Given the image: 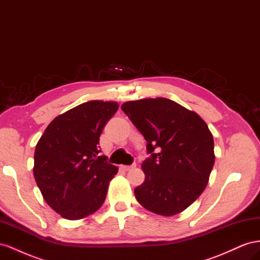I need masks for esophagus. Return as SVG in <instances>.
Returning <instances> with one entry per match:
<instances>
[{
  "instance_id": "1",
  "label": "esophagus",
  "mask_w": 260,
  "mask_h": 260,
  "mask_svg": "<svg viewBox=\"0 0 260 260\" xmlns=\"http://www.w3.org/2000/svg\"><path fill=\"white\" fill-rule=\"evenodd\" d=\"M136 166H137L136 164H132L131 166H123V165H122V166H120V168H121L122 170H124V171H129V170H131V169H133V168H136Z\"/></svg>"
}]
</instances>
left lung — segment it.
<instances>
[{"label": "left lung", "mask_w": 260, "mask_h": 260, "mask_svg": "<svg viewBox=\"0 0 260 260\" xmlns=\"http://www.w3.org/2000/svg\"><path fill=\"white\" fill-rule=\"evenodd\" d=\"M121 109L147 142L145 180L135 188L138 202L166 217L183 211L205 190L215 164L206 122L165 98L125 102Z\"/></svg>", "instance_id": "8db88e82"}]
</instances>
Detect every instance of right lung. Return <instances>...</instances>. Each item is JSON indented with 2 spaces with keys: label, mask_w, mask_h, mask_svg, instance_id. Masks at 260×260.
I'll return each instance as SVG.
<instances>
[{
  "label": "right lung",
  "mask_w": 260,
  "mask_h": 260,
  "mask_svg": "<svg viewBox=\"0 0 260 260\" xmlns=\"http://www.w3.org/2000/svg\"><path fill=\"white\" fill-rule=\"evenodd\" d=\"M116 102L90 101L57 116L39 140L34 175L44 201L68 220L95 212L118 168L100 155V136Z\"/></svg>",
  "instance_id": "add662e5"
}]
</instances>
